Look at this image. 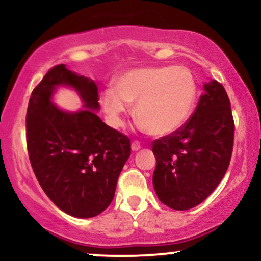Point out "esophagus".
Returning a JSON list of instances; mask_svg holds the SVG:
<instances>
[{
  "label": "esophagus",
  "instance_id": "34e87169",
  "mask_svg": "<svg viewBox=\"0 0 261 261\" xmlns=\"http://www.w3.org/2000/svg\"><path fill=\"white\" fill-rule=\"evenodd\" d=\"M131 148H133V151H139V149L141 148L140 141H137V140L133 141V142H131Z\"/></svg>",
  "mask_w": 261,
  "mask_h": 261
}]
</instances>
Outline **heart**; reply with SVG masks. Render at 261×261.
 Returning <instances> with one entry per match:
<instances>
[{"instance_id": "b5f03b06", "label": "heart", "mask_w": 261, "mask_h": 261, "mask_svg": "<svg viewBox=\"0 0 261 261\" xmlns=\"http://www.w3.org/2000/svg\"><path fill=\"white\" fill-rule=\"evenodd\" d=\"M197 87L193 73L181 66L134 68L122 73L100 98L113 126L120 127L128 104L141 126L155 136L174 133L187 122L195 106Z\"/></svg>"}]
</instances>
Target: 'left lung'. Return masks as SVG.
Returning a JSON list of instances; mask_svg holds the SVG:
<instances>
[{"label":"left lung","mask_w":261,"mask_h":261,"mask_svg":"<svg viewBox=\"0 0 261 261\" xmlns=\"http://www.w3.org/2000/svg\"><path fill=\"white\" fill-rule=\"evenodd\" d=\"M203 89L188 121L152 142L155 194L178 211L201 203L222 180L232 157L234 120L226 89L215 80Z\"/></svg>","instance_id":"8db88e82"}]
</instances>
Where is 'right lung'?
Masks as SVG:
<instances>
[{"label": "right lung", "instance_id": "1", "mask_svg": "<svg viewBox=\"0 0 261 261\" xmlns=\"http://www.w3.org/2000/svg\"><path fill=\"white\" fill-rule=\"evenodd\" d=\"M58 85L76 89L86 109L68 113L51 103ZM98 100L94 81L58 65L33 89L27 110V148L34 174L47 197L73 217H94L112 203L131 154L126 135L93 112L99 109Z\"/></svg>", "mask_w": 261, "mask_h": 261}]
</instances>
